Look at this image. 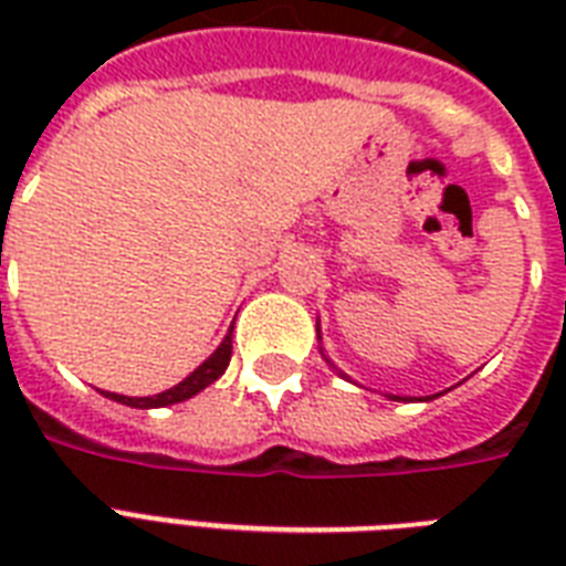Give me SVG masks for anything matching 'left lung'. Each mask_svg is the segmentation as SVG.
Wrapping results in <instances>:
<instances>
[{
	"mask_svg": "<svg viewBox=\"0 0 566 566\" xmlns=\"http://www.w3.org/2000/svg\"><path fill=\"white\" fill-rule=\"evenodd\" d=\"M394 399H399V396H394Z\"/></svg>",
	"mask_w": 566,
	"mask_h": 566,
	"instance_id": "obj_1",
	"label": "left lung"
}]
</instances>
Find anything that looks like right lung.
Returning <instances> with one entry per match:
<instances>
[{
    "label": "right lung",
    "instance_id": "1",
    "mask_svg": "<svg viewBox=\"0 0 566 566\" xmlns=\"http://www.w3.org/2000/svg\"><path fill=\"white\" fill-rule=\"evenodd\" d=\"M234 328V326H231ZM231 361V332L226 335V340L220 344V349L208 358V361L199 367V370L190 373L181 385L170 387V390H164V394L158 396H119V394H108L111 399H117V402L123 405H132V408H161V405H172V402H185V399H190V396H196L199 390H205L208 385H213L217 378L226 373V367H229Z\"/></svg>",
    "mask_w": 566,
    "mask_h": 566
}]
</instances>
